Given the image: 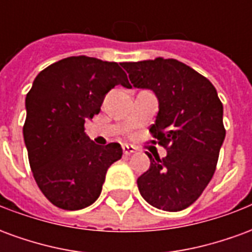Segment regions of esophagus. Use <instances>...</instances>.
Returning a JSON list of instances; mask_svg holds the SVG:
<instances>
[{"instance_id":"34e87169","label":"esophagus","mask_w":252,"mask_h":252,"mask_svg":"<svg viewBox=\"0 0 252 252\" xmlns=\"http://www.w3.org/2000/svg\"><path fill=\"white\" fill-rule=\"evenodd\" d=\"M123 151H124V155H131L136 151V148L133 147V146H128V144H124L123 146Z\"/></svg>"}]
</instances>
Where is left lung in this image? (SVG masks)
Listing matches in <instances>:
<instances>
[{
    "label": "left lung",
    "instance_id": "8db88e82",
    "mask_svg": "<svg viewBox=\"0 0 252 252\" xmlns=\"http://www.w3.org/2000/svg\"><path fill=\"white\" fill-rule=\"evenodd\" d=\"M121 66L135 88L157 94L159 112L150 126V142L167 150L162 159L147 153L151 166L137 178L139 191L158 209L182 211L216 171L225 137L221 101L208 78L180 61L157 58Z\"/></svg>",
    "mask_w": 252,
    "mask_h": 252
}]
</instances>
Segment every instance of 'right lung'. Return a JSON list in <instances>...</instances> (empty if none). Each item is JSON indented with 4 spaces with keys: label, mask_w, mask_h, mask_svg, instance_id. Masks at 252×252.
<instances>
[{
    "label": "right lung",
    "mask_w": 252,
    "mask_h": 252,
    "mask_svg": "<svg viewBox=\"0 0 252 252\" xmlns=\"http://www.w3.org/2000/svg\"><path fill=\"white\" fill-rule=\"evenodd\" d=\"M116 85L131 88L117 63L82 55L44 68L27 94L23 133L31 170L41 193L61 209L92 205L109 166L123 155L119 143L97 146L85 132V121L98 115Z\"/></svg>",
    "instance_id": "right-lung-1"
}]
</instances>
